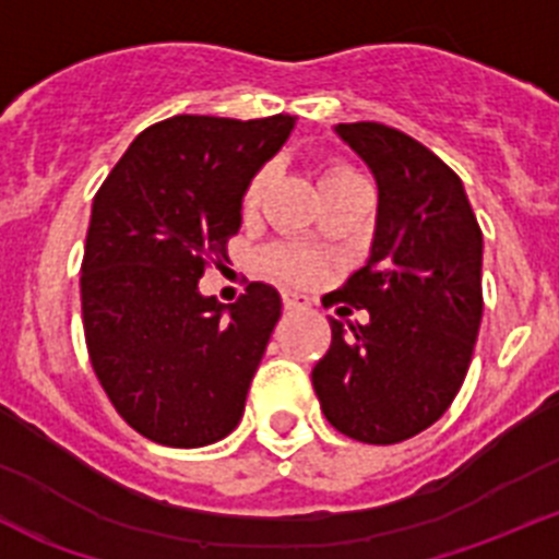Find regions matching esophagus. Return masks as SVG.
I'll use <instances>...</instances> for the list:
<instances>
[{
  "label": "esophagus",
  "instance_id": "esophagus-1",
  "mask_svg": "<svg viewBox=\"0 0 559 559\" xmlns=\"http://www.w3.org/2000/svg\"><path fill=\"white\" fill-rule=\"evenodd\" d=\"M284 306L286 309H309L311 300L306 295H298V292H284Z\"/></svg>",
  "mask_w": 559,
  "mask_h": 559
}]
</instances>
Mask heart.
<instances>
[{"label": "heart", "instance_id": "obj_1", "mask_svg": "<svg viewBox=\"0 0 559 559\" xmlns=\"http://www.w3.org/2000/svg\"><path fill=\"white\" fill-rule=\"evenodd\" d=\"M348 169H331L325 178H336V175H345ZM323 178V180H325ZM270 183V169H261L259 175L253 178V183L248 186V194H245V211H253L255 205L261 203L264 192H267ZM270 270L281 278H292V281H311L317 275V264L300 250H278V253L270 255Z\"/></svg>", "mask_w": 559, "mask_h": 559}]
</instances>
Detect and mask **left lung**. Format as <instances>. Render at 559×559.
Segmentation results:
<instances>
[{
  "label": "left lung",
  "mask_w": 559,
  "mask_h": 559,
  "mask_svg": "<svg viewBox=\"0 0 559 559\" xmlns=\"http://www.w3.org/2000/svg\"><path fill=\"white\" fill-rule=\"evenodd\" d=\"M334 133L379 189L370 255L336 292L370 320H329L311 384L336 431L392 445L440 420L465 381L481 323V230L462 180L412 135L379 122Z\"/></svg>",
  "instance_id": "1"
}]
</instances>
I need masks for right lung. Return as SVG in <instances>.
<instances>
[{
	"instance_id": "obj_1",
	"label": "right lung",
	"mask_w": 559,
	"mask_h": 559,
	"mask_svg": "<svg viewBox=\"0 0 559 559\" xmlns=\"http://www.w3.org/2000/svg\"><path fill=\"white\" fill-rule=\"evenodd\" d=\"M295 117L164 119L135 135L92 203L80 300L94 373L147 440L200 449L239 426L281 317V295L250 284L236 304L200 295L228 261L250 180Z\"/></svg>"
}]
</instances>
